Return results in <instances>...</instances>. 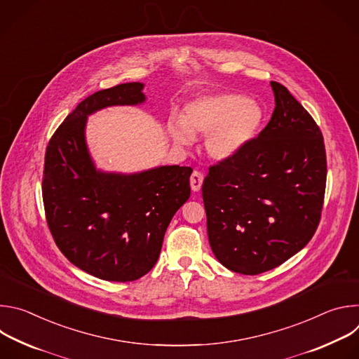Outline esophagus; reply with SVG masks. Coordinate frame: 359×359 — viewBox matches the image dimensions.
<instances>
[{"label":"esophagus","mask_w":359,"mask_h":359,"mask_svg":"<svg viewBox=\"0 0 359 359\" xmlns=\"http://www.w3.org/2000/svg\"><path fill=\"white\" fill-rule=\"evenodd\" d=\"M201 184H203V175L197 170H194L190 176V187L193 191H198L201 189Z\"/></svg>","instance_id":"obj_1"}]
</instances>
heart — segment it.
Segmentation results:
<instances>
[{
	"label": "heart",
	"instance_id": "obj_1",
	"mask_svg": "<svg viewBox=\"0 0 359 359\" xmlns=\"http://www.w3.org/2000/svg\"><path fill=\"white\" fill-rule=\"evenodd\" d=\"M264 112L259 102L244 95L222 92L201 95L184 107L182 118L172 116L169 133L177 146H187L203 135L204 146L216 161H229L259 133Z\"/></svg>",
	"mask_w": 359,
	"mask_h": 359
}]
</instances>
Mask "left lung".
I'll return each instance as SVG.
<instances>
[{
    "label": "left lung",
    "mask_w": 359,
    "mask_h": 359,
    "mask_svg": "<svg viewBox=\"0 0 359 359\" xmlns=\"http://www.w3.org/2000/svg\"><path fill=\"white\" fill-rule=\"evenodd\" d=\"M267 126L203 182L208 234L229 270H273L313 238L321 217L327 159L320 128L278 82Z\"/></svg>",
    "instance_id": "1"
}]
</instances>
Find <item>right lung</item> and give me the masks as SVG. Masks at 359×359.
I'll return each instance as SVG.
<instances>
[{"mask_svg":"<svg viewBox=\"0 0 359 359\" xmlns=\"http://www.w3.org/2000/svg\"><path fill=\"white\" fill-rule=\"evenodd\" d=\"M144 85L121 83L83 99L50 137L42 179L48 227L82 271L126 283L156 264L166 229L190 197L191 168L158 166L136 173L96 168L86 143L88 116L146 102Z\"/></svg>","mask_w":359,"mask_h":359,"instance_id":"obj_1","label":"right lung"}]
</instances>
